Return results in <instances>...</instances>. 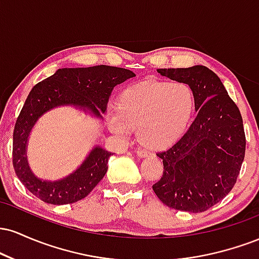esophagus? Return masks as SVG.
<instances>
[{"label": "esophagus", "instance_id": "1", "mask_svg": "<svg viewBox=\"0 0 259 259\" xmlns=\"http://www.w3.org/2000/svg\"><path fill=\"white\" fill-rule=\"evenodd\" d=\"M135 152H136V154H138L139 157H146V156H148V154H150V151L141 150V148H140V150H136Z\"/></svg>", "mask_w": 259, "mask_h": 259}]
</instances>
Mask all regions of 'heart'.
I'll return each instance as SVG.
<instances>
[{
	"mask_svg": "<svg viewBox=\"0 0 259 259\" xmlns=\"http://www.w3.org/2000/svg\"><path fill=\"white\" fill-rule=\"evenodd\" d=\"M195 94L183 81H147L123 92L119 107L109 114V126L117 135H130L138 127L142 144L164 147L186 130L195 108Z\"/></svg>",
	"mask_w": 259,
	"mask_h": 259,
	"instance_id": "obj_1",
	"label": "heart"
}]
</instances>
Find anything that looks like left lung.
<instances>
[{
    "label": "left lung",
    "mask_w": 259,
    "mask_h": 259,
    "mask_svg": "<svg viewBox=\"0 0 259 259\" xmlns=\"http://www.w3.org/2000/svg\"><path fill=\"white\" fill-rule=\"evenodd\" d=\"M157 72L191 86L198 113L173 146L157 153L163 174L152 189L165 206L204 212L231 191L241 170L246 151L241 113L218 75L204 65Z\"/></svg>",
    "instance_id": "obj_1"
}]
</instances>
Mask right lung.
<instances>
[{"label": "right lung", "mask_w": 259, "mask_h": 259, "mask_svg": "<svg viewBox=\"0 0 259 259\" xmlns=\"http://www.w3.org/2000/svg\"><path fill=\"white\" fill-rule=\"evenodd\" d=\"M134 76L132 70L109 65L64 68L31 89L14 126L12 158L17 177L32 195L51 204L82 200L105 177L108 158L112 156V152L95 147L81 167L65 179L55 183L38 180L29 169L25 157L29 133L37 118L61 105L84 107L100 115L101 112H106L113 88Z\"/></svg>", "instance_id": "1"}]
</instances>
